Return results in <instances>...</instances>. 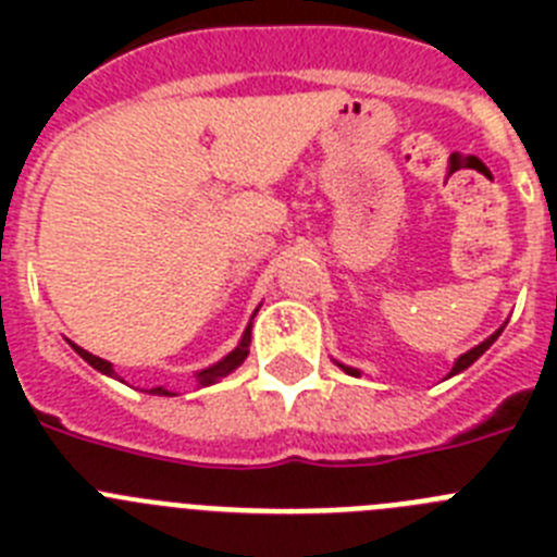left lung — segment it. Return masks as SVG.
<instances>
[{
    "instance_id": "1",
    "label": "left lung",
    "mask_w": 557,
    "mask_h": 557,
    "mask_svg": "<svg viewBox=\"0 0 557 557\" xmlns=\"http://www.w3.org/2000/svg\"><path fill=\"white\" fill-rule=\"evenodd\" d=\"M499 332H502V329H499ZM499 332H496V334H491V337L485 339V343H480V346H476V348H471V351H466V354H462V357L457 359V362H455V368H451V373H449V376H455V373L466 371V368H469L471 362H474V359H480L482 354L488 351V346H491V343H494L496 337H499ZM343 371H346V373H351V376H357V373H359V371H354V368H346V366H343Z\"/></svg>"
}]
</instances>
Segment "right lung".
<instances>
[{
    "instance_id": "obj_1",
    "label": "right lung",
    "mask_w": 557,
    "mask_h": 557,
    "mask_svg": "<svg viewBox=\"0 0 557 557\" xmlns=\"http://www.w3.org/2000/svg\"><path fill=\"white\" fill-rule=\"evenodd\" d=\"M248 346H250V326L245 329L243 339H239V346H236L234 351H231L228 357L223 359V362H218V366H211V368H206V371H200V373H198V382H200V385H211V382H218V379L228 376V373L234 371L236 366H243V359L248 357ZM72 348H75V351L81 354V357L86 359V362H88V366H91V368H97V371L108 373V376H116V371H113L111 362H106V359L95 357V354L83 351V348H81V346H75V343H72ZM150 393H156V396H172V393H170V391H164V387H152Z\"/></svg>"
}]
</instances>
